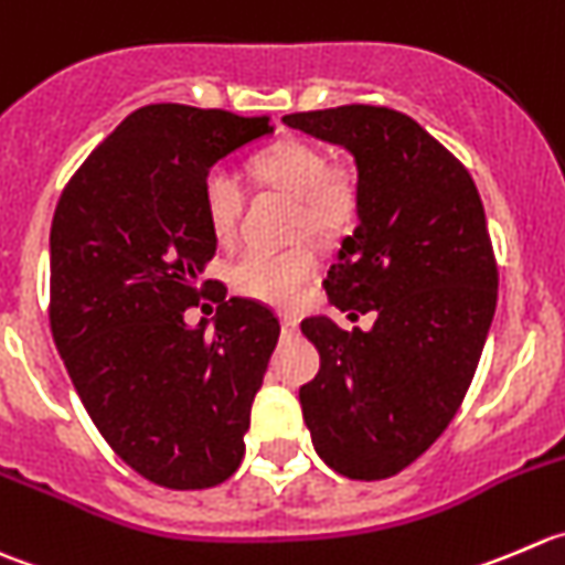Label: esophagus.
I'll return each instance as SVG.
<instances>
[{
    "label": "esophagus",
    "mask_w": 565,
    "mask_h": 565,
    "mask_svg": "<svg viewBox=\"0 0 565 565\" xmlns=\"http://www.w3.org/2000/svg\"><path fill=\"white\" fill-rule=\"evenodd\" d=\"M280 323H282V334H294L296 329H299V321H296V318H290V316H282Z\"/></svg>",
    "instance_id": "34e87169"
}]
</instances>
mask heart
I'll return each mask as SVG.
<instances>
[{
  "instance_id": "heart-1",
  "label": "heart",
  "mask_w": 565,
  "mask_h": 565,
  "mask_svg": "<svg viewBox=\"0 0 565 565\" xmlns=\"http://www.w3.org/2000/svg\"><path fill=\"white\" fill-rule=\"evenodd\" d=\"M253 175L260 183L296 200L294 236L334 242L360 220V175L349 164H329V153L310 139H280L253 156ZM200 200L211 233L220 244H233L244 214L242 181L225 167H211L200 183ZM318 258L307 244L285 249H249L231 266V285L247 299L288 307L316 277Z\"/></svg>"
}]
</instances>
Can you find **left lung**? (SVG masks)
Segmentation results:
<instances>
[{
	"mask_svg": "<svg viewBox=\"0 0 565 565\" xmlns=\"http://www.w3.org/2000/svg\"><path fill=\"white\" fill-rule=\"evenodd\" d=\"M285 126L343 145L362 211L323 288L338 310L376 312L371 332L301 321L321 371L299 390L318 456L354 480L420 459L459 412L497 305V260L467 167L390 106L294 111Z\"/></svg>",
	"mask_w": 565,
	"mask_h": 565,
	"instance_id": "left-lung-1",
	"label": "left lung"
}]
</instances>
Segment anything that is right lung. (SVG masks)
<instances>
[{"label":"right lung","mask_w":565,"mask_h":565,"mask_svg":"<svg viewBox=\"0 0 565 565\" xmlns=\"http://www.w3.org/2000/svg\"><path fill=\"white\" fill-rule=\"evenodd\" d=\"M269 131V115L139 106L82 161L54 211V343L100 437L167 489H209L238 470L280 338L269 307L200 282L216 253L203 175ZM205 295L221 301L214 333L182 323Z\"/></svg>","instance_id":"right-lung-1"}]
</instances>
